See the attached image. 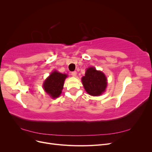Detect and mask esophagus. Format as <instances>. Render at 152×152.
<instances>
[{
    "label": "esophagus",
    "mask_w": 152,
    "mask_h": 152,
    "mask_svg": "<svg viewBox=\"0 0 152 152\" xmlns=\"http://www.w3.org/2000/svg\"><path fill=\"white\" fill-rule=\"evenodd\" d=\"M71 75L73 76V77H76L77 76V72L75 71V72H72L71 73Z\"/></svg>",
    "instance_id": "1"
}]
</instances>
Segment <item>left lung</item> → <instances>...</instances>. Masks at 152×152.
Listing matches in <instances>:
<instances>
[{
  "mask_svg": "<svg viewBox=\"0 0 152 152\" xmlns=\"http://www.w3.org/2000/svg\"><path fill=\"white\" fill-rule=\"evenodd\" d=\"M82 82L86 92L91 96H98L104 93L107 86V79L104 73L96 70L94 67L86 70Z\"/></svg>",
  "mask_w": 152,
  "mask_h": 152,
  "instance_id": "1",
  "label": "left lung"
}]
</instances>
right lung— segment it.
<instances>
[{"instance_id":"add662e5","label":"right lung","mask_w":152,"mask_h":152,"mask_svg":"<svg viewBox=\"0 0 152 152\" xmlns=\"http://www.w3.org/2000/svg\"><path fill=\"white\" fill-rule=\"evenodd\" d=\"M67 76L66 74L57 71L53 72L44 82V91L53 99L58 98L62 93L64 82Z\"/></svg>"}]
</instances>
